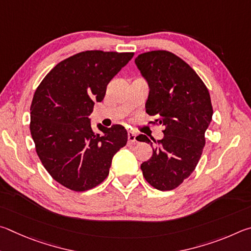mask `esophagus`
I'll return each instance as SVG.
<instances>
[{"label":"esophagus","mask_w":251,"mask_h":251,"mask_svg":"<svg viewBox=\"0 0 251 251\" xmlns=\"http://www.w3.org/2000/svg\"><path fill=\"white\" fill-rule=\"evenodd\" d=\"M128 142L130 144L137 143V135H135V133L132 132V131H129L128 132Z\"/></svg>","instance_id":"1"}]
</instances>
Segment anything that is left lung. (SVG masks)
I'll return each instance as SVG.
<instances>
[{
	"label": "left lung",
	"instance_id": "obj_1",
	"mask_svg": "<svg viewBox=\"0 0 251 251\" xmlns=\"http://www.w3.org/2000/svg\"><path fill=\"white\" fill-rule=\"evenodd\" d=\"M135 65L150 88L146 111L164 126L163 139L153 140L151 159L141 164L143 176L156 190H174L201 159L213 117L209 92L195 70L171 51L143 52ZM137 140L152 146L144 134Z\"/></svg>",
	"mask_w": 251,
	"mask_h": 251
}]
</instances>
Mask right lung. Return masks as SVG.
Masks as SVG:
<instances>
[{
    "label": "right lung",
    "mask_w": 251,
    "mask_h": 251,
    "mask_svg": "<svg viewBox=\"0 0 251 251\" xmlns=\"http://www.w3.org/2000/svg\"><path fill=\"white\" fill-rule=\"evenodd\" d=\"M133 52L86 50L60 61L35 91L29 130L36 153L50 176L75 192L99 185L112 157L126 144L120 125L91 129L94 104L103 100L107 85Z\"/></svg>",
    "instance_id": "add662e5"
}]
</instances>
